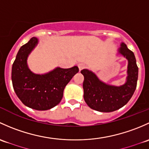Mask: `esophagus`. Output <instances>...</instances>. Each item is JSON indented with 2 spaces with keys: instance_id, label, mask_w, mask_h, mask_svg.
<instances>
[{
  "instance_id": "1",
  "label": "esophagus",
  "mask_w": 149,
  "mask_h": 149,
  "mask_svg": "<svg viewBox=\"0 0 149 149\" xmlns=\"http://www.w3.org/2000/svg\"><path fill=\"white\" fill-rule=\"evenodd\" d=\"M78 67H79V70L81 71V70L85 68L86 64L85 63H79V64H78Z\"/></svg>"
}]
</instances>
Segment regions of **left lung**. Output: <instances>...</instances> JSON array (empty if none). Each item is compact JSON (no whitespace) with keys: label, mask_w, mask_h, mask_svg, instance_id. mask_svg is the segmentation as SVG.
<instances>
[{"label":"left lung","mask_w":149,"mask_h":149,"mask_svg":"<svg viewBox=\"0 0 149 149\" xmlns=\"http://www.w3.org/2000/svg\"><path fill=\"white\" fill-rule=\"evenodd\" d=\"M118 54L128 60L126 82L120 86L110 85L100 80L97 75L88 70H82L84 76V100L90 108L103 113L117 110L130 100L137 85L139 68L133 52L126 44H120Z\"/></svg>","instance_id":"8db88e82"}]
</instances>
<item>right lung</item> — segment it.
Returning <instances> with one entry per match:
<instances>
[{
  "mask_svg": "<svg viewBox=\"0 0 149 149\" xmlns=\"http://www.w3.org/2000/svg\"><path fill=\"white\" fill-rule=\"evenodd\" d=\"M38 42L37 38H31L18 50L12 66L11 79L16 95L26 106L47 110L60 102L64 87L79 72V68L77 66L69 69L56 67L44 74L32 72L27 59Z\"/></svg>",
  "mask_w": 149,
  "mask_h": 149,
  "instance_id": "right-lung-1",
  "label": "right lung"
}]
</instances>
